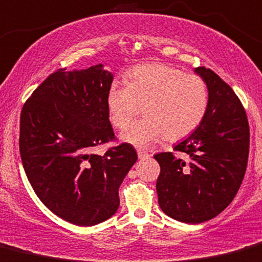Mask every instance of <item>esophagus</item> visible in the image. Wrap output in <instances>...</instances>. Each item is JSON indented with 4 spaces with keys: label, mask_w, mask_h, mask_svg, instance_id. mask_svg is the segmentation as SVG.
<instances>
[{
    "label": "esophagus",
    "mask_w": 262,
    "mask_h": 262,
    "mask_svg": "<svg viewBox=\"0 0 262 262\" xmlns=\"http://www.w3.org/2000/svg\"><path fill=\"white\" fill-rule=\"evenodd\" d=\"M150 157V154L143 149H138V158L139 159H148Z\"/></svg>",
    "instance_id": "1"
}]
</instances>
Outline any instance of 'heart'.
I'll return each mask as SVG.
<instances>
[{"label": "heart", "mask_w": 262, "mask_h": 262, "mask_svg": "<svg viewBox=\"0 0 262 262\" xmlns=\"http://www.w3.org/2000/svg\"><path fill=\"white\" fill-rule=\"evenodd\" d=\"M208 88L201 76L184 74L166 64H145L134 69L125 85L114 81L106 95L109 118L124 142L143 148L164 137L167 140L186 138L200 126L208 109Z\"/></svg>", "instance_id": "b5f03b06"}]
</instances>
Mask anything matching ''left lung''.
<instances>
[{
  "label": "left lung",
  "mask_w": 262,
  "mask_h": 262,
  "mask_svg": "<svg viewBox=\"0 0 262 262\" xmlns=\"http://www.w3.org/2000/svg\"><path fill=\"white\" fill-rule=\"evenodd\" d=\"M208 88V109L200 126L172 152L154 156L161 166L158 203L167 216L201 224L232 202L247 167L250 129L246 112L231 86L205 66L194 69Z\"/></svg>",
  "instance_id": "8db88e82"
}]
</instances>
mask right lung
<instances>
[{
	"mask_svg": "<svg viewBox=\"0 0 262 262\" xmlns=\"http://www.w3.org/2000/svg\"><path fill=\"white\" fill-rule=\"evenodd\" d=\"M113 74L99 64L60 69L27 99L20 119V154L41 202L56 216L94 226L119 208V187L138 156L122 143L104 156L94 147L115 138L106 95Z\"/></svg>",
	"mask_w": 262,
	"mask_h": 262,
	"instance_id": "add662e5",
	"label": "right lung"
}]
</instances>
